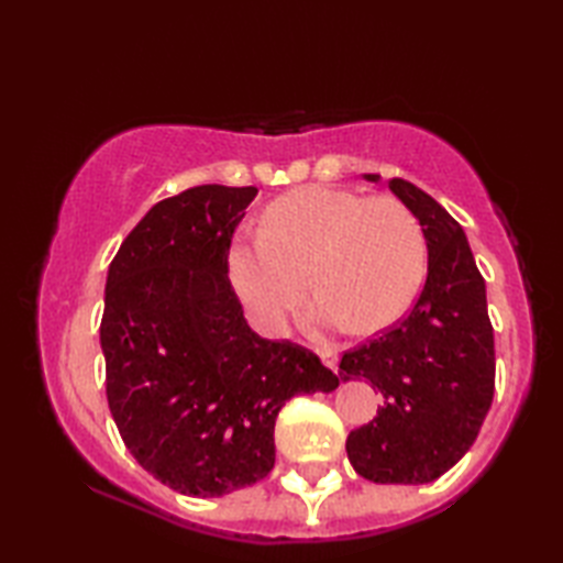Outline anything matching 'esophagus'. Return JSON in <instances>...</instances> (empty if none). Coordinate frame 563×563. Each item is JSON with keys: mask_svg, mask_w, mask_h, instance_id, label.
Returning <instances> with one entry per match:
<instances>
[{"mask_svg": "<svg viewBox=\"0 0 563 563\" xmlns=\"http://www.w3.org/2000/svg\"><path fill=\"white\" fill-rule=\"evenodd\" d=\"M319 357H321V363H324L329 369H333V373H336V369H339V353L336 351H333V349H321Z\"/></svg>", "mask_w": 563, "mask_h": 563, "instance_id": "34e87169", "label": "esophagus"}]
</instances>
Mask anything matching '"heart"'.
I'll return each instance as SVG.
<instances>
[{
    "label": "heart",
    "instance_id": "obj_1",
    "mask_svg": "<svg viewBox=\"0 0 563 563\" xmlns=\"http://www.w3.org/2000/svg\"><path fill=\"white\" fill-rule=\"evenodd\" d=\"M227 271L261 331L283 333L312 280L319 321L375 333L411 307L426 273V239L397 198L305 186L263 210L258 234L234 239Z\"/></svg>",
    "mask_w": 563,
    "mask_h": 563
}]
</instances>
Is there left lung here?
<instances>
[{
	"label": "left lung",
	"instance_id": "1",
	"mask_svg": "<svg viewBox=\"0 0 563 563\" xmlns=\"http://www.w3.org/2000/svg\"><path fill=\"white\" fill-rule=\"evenodd\" d=\"M389 188L421 222L428 275L409 314L341 357L343 382L365 377L385 397L373 421L351 430L345 452L375 484H428L464 457L492 409L494 327L460 222L404 178Z\"/></svg>",
	"mask_w": 563,
	"mask_h": 563
}]
</instances>
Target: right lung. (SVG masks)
<instances>
[{
  "instance_id": "obj_1",
  "label": "right lung",
  "mask_w": 563,
  "mask_h": 563,
  "mask_svg": "<svg viewBox=\"0 0 563 563\" xmlns=\"http://www.w3.org/2000/svg\"><path fill=\"white\" fill-rule=\"evenodd\" d=\"M258 188L196 186L159 200L106 278V397L125 448L186 496H224L268 476L273 428L295 394L339 377L290 341L249 329L227 251Z\"/></svg>"
}]
</instances>
